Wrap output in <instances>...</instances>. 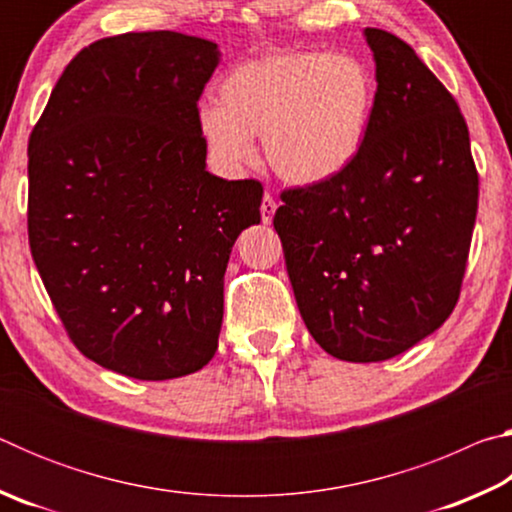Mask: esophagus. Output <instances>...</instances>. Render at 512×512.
<instances>
[{"label":"esophagus","instance_id":"1","mask_svg":"<svg viewBox=\"0 0 512 512\" xmlns=\"http://www.w3.org/2000/svg\"><path fill=\"white\" fill-rule=\"evenodd\" d=\"M275 210H277V205H275V201H273V196L266 194L264 201H262V223H264V225H271Z\"/></svg>","mask_w":512,"mask_h":512}]
</instances>
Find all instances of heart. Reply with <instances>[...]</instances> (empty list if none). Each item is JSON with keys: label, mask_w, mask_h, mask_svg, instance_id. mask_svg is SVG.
Masks as SVG:
<instances>
[{"label": "heart", "mask_w": 512, "mask_h": 512, "mask_svg": "<svg viewBox=\"0 0 512 512\" xmlns=\"http://www.w3.org/2000/svg\"><path fill=\"white\" fill-rule=\"evenodd\" d=\"M375 79L359 58L287 49L237 65L198 110V131L225 171L266 160L291 185L314 187L343 176L366 146L375 115Z\"/></svg>", "instance_id": "b5f03b06"}]
</instances>
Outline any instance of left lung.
<instances>
[{
  "instance_id": "obj_1",
  "label": "left lung",
  "mask_w": 512,
  "mask_h": 512,
  "mask_svg": "<svg viewBox=\"0 0 512 512\" xmlns=\"http://www.w3.org/2000/svg\"><path fill=\"white\" fill-rule=\"evenodd\" d=\"M377 101L357 162L287 189L273 225L300 316L327 354L386 361L456 307L479 203L458 103L393 33L363 29Z\"/></svg>"
}]
</instances>
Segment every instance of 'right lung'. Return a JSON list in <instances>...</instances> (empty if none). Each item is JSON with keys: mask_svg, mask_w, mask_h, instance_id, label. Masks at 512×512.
Masks as SVG:
<instances>
[{"mask_svg": "<svg viewBox=\"0 0 512 512\" xmlns=\"http://www.w3.org/2000/svg\"><path fill=\"white\" fill-rule=\"evenodd\" d=\"M221 51L176 31L103 38L65 67L29 140V244L85 357L164 381L210 363L223 275L264 187L207 171L198 99Z\"/></svg>", "mask_w": 512, "mask_h": 512, "instance_id": "right-lung-1", "label": "right lung"}]
</instances>
